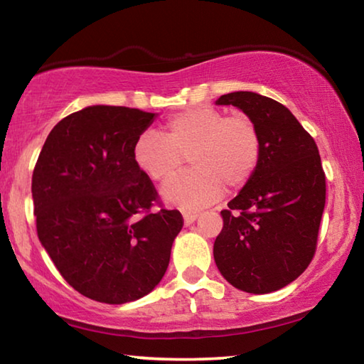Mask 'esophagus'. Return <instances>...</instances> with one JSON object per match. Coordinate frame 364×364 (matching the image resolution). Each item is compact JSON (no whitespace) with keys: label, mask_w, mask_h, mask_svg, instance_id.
Listing matches in <instances>:
<instances>
[{"label":"esophagus","mask_w":364,"mask_h":364,"mask_svg":"<svg viewBox=\"0 0 364 364\" xmlns=\"http://www.w3.org/2000/svg\"><path fill=\"white\" fill-rule=\"evenodd\" d=\"M197 217H199V213H197V212H183V220H184V225H186V226L193 225L194 221L197 220Z\"/></svg>","instance_id":"esophagus-1"}]
</instances>
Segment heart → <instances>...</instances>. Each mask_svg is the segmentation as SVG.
I'll use <instances>...</instances> for the list:
<instances>
[{"mask_svg":"<svg viewBox=\"0 0 364 364\" xmlns=\"http://www.w3.org/2000/svg\"><path fill=\"white\" fill-rule=\"evenodd\" d=\"M167 133L144 130L136 138L133 159L152 181H164L181 167L191 152L193 168L171 178L160 188L168 205L196 208L220 197L225 184L241 188L250 180L260 160V133L244 114L225 115L200 106L167 122Z\"/></svg>","mask_w":364,"mask_h":364,"instance_id":"b5f03b06","label":"heart"}]
</instances>
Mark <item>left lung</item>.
Here are the masks:
<instances>
[{
    "label": "left lung",
    "mask_w": 364,
    "mask_h": 364,
    "mask_svg": "<svg viewBox=\"0 0 364 364\" xmlns=\"http://www.w3.org/2000/svg\"><path fill=\"white\" fill-rule=\"evenodd\" d=\"M260 133V160L239 194L221 212L223 230L213 258L239 291L269 294L291 284L316 250L326 204V178L315 139L281 102L252 91L220 96Z\"/></svg>",
    "instance_id": "1"
}]
</instances>
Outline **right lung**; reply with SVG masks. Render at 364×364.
<instances>
[{"label": "right lung", "mask_w": 364, "mask_h": 364, "mask_svg": "<svg viewBox=\"0 0 364 364\" xmlns=\"http://www.w3.org/2000/svg\"><path fill=\"white\" fill-rule=\"evenodd\" d=\"M157 114L88 106L60 120L32 176L36 231L69 284L88 299L122 305L149 294L168 268L183 228L160 208L133 147Z\"/></svg>", "instance_id": "1"}]
</instances>
